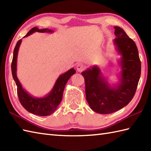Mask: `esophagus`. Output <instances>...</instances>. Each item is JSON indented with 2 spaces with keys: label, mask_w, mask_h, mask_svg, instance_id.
<instances>
[{
  "label": "esophagus",
  "mask_w": 151,
  "mask_h": 151,
  "mask_svg": "<svg viewBox=\"0 0 151 151\" xmlns=\"http://www.w3.org/2000/svg\"><path fill=\"white\" fill-rule=\"evenodd\" d=\"M84 69H85V66L82 63L78 64V65H76V69H77V71H78L79 73L83 71V70H84Z\"/></svg>",
  "instance_id": "34e87169"
}]
</instances>
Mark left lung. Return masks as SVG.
Here are the masks:
<instances>
[{
    "label": "left lung",
    "instance_id": "obj_1",
    "mask_svg": "<svg viewBox=\"0 0 151 151\" xmlns=\"http://www.w3.org/2000/svg\"><path fill=\"white\" fill-rule=\"evenodd\" d=\"M115 49L120 56L121 70L118 82L110 84L97 65L82 73L84 77L86 95L89 107L101 114H109L123 108L132 100L141 75V62L135 42L119 27H114Z\"/></svg>",
    "mask_w": 151,
    "mask_h": 151
}]
</instances>
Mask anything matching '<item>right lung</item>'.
<instances>
[{"label": "right lung", "instance_id": "right-lung-1", "mask_svg": "<svg viewBox=\"0 0 151 151\" xmlns=\"http://www.w3.org/2000/svg\"><path fill=\"white\" fill-rule=\"evenodd\" d=\"M41 33H53L54 31L49 30V28H43L39 29L37 27H34L28 32L26 36L23 37L29 36L30 35L34 32ZM22 42L21 40H19L14 50V56L12 62V73L13 78L17 86V90L18 97L22 104L26 110L30 113L41 115V116H47L54 113L56 110L57 107L62 101L63 92L65 87L67 81L74 74H75L76 70L74 68H71L65 73L60 75L54 84L53 88L49 93L42 97H36L31 95L25 90L22 87L21 82H19L17 76V56L19 47Z\"/></svg>", "mask_w": 151, "mask_h": 151}]
</instances>
